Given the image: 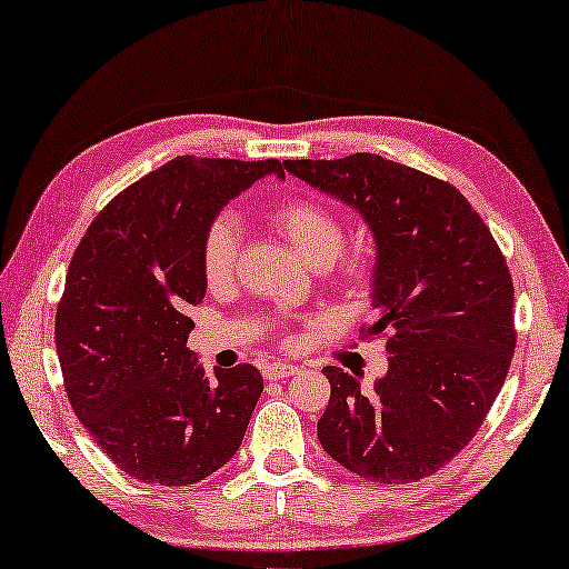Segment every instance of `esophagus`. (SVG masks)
Wrapping results in <instances>:
<instances>
[{
	"instance_id": "esophagus-1",
	"label": "esophagus",
	"mask_w": 569,
	"mask_h": 569,
	"mask_svg": "<svg viewBox=\"0 0 569 569\" xmlns=\"http://www.w3.org/2000/svg\"><path fill=\"white\" fill-rule=\"evenodd\" d=\"M297 368L290 366V362H267V366L262 368V376L267 380H282V378H290L295 376Z\"/></svg>"
}]
</instances>
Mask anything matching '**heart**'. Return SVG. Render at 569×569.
<instances>
[{"label": "heart", "instance_id": "b5f03b06", "mask_svg": "<svg viewBox=\"0 0 569 569\" xmlns=\"http://www.w3.org/2000/svg\"><path fill=\"white\" fill-rule=\"evenodd\" d=\"M274 229L284 237L297 254L315 269H322L338 259L342 244H346V229L342 221L325 207L312 199H295L269 213ZM241 247V231L234 217L221 213L219 219L209 223L207 234L201 241V269L203 277L211 287L227 284L237 272ZM360 259L346 257L342 259V272L348 277L360 274Z\"/></svg>", "mask_w": 569, "mask_h": 569}]
</instances>
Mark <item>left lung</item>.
Segmentation results:
<instances>
[{
  "instance_id": "left-lung-1",
  "label": "left lung",
  "mask_w": 569,
  "mask_h": 569,
  "mask_svg": "<svg viewBox=\"0 0 569 569\" xmlns=\"http://www.w3.org/2000/svg\"><path fill=\"white\" fill-rule=\"evenodd\" d=\"M282 166L368 223L378 318L362 338L390 335L388 370L368 390L322 368V449L370 481L431 477L473 439L505 386L517 342L505 257L459 189L411 166L372 153Z\"/></svg>"
}]
</instances>
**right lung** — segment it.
Listing matches in <instances>:
<instances>
[{
  "label": "right lung",
  "mask_w": 569,
  "mask_h": 569,
  "mask_svg": "<svg viewBox=\"0 0 569 569\" xmlns=\"http://www.w3.org/2000/svg\"><path fill=\"white\" fill-rule=\"evenodd\" d=\"M282 163L179 156L128 186L74 249L54 320L70 406L120 471L186 487L239 451L264 380L209 378L186 348L207 295L201 241L221 209Z\"/></svg>",
  "instance_id": "add662e5"
}]
</instances>
